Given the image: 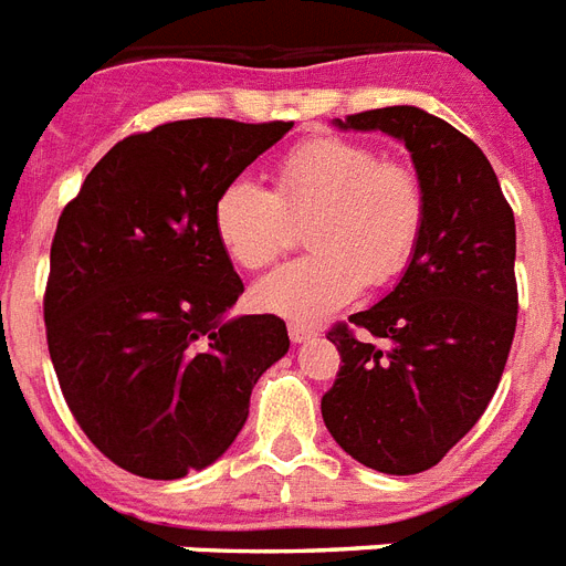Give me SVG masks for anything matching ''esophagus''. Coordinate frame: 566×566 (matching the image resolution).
Segmentation results:
<instances>
[{
    "mask_svg": "<svg viewBox=\"0 0 566 566\" xmlns=\"http://www.w3.org/2000/svg\"><path fill=\"white\" fill-rule=\"evenodd\" d=\"M318 336V329L310 327V324H301V321H289V338L301 345V342H310V338Z\"/></svg>",
    "mask_w": 566,
    "mask_h": 566,
    "instance_id": "esophagus-1",
    "label": "esophagus"
}]
</instances>
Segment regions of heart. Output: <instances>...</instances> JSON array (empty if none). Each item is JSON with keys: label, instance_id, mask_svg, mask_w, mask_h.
Listing matches in <instances>:
<instances>
[{"label": "heart", "instance_id": "obj_1", "mask_svg": "<svg viewBox=\"0 0 566 566\" xmlns=\"http://www.w3.org/2000/svg\"><path fill=\"white\" fill-rule=\"evenodd\" d=\"M312 254L262 277L254 301L295 321H318L361 289L395 283L418 251L427 192L418 171L345 137H312L274 166V189L233 178L212 201V230L230 260L260 271L286 254L306 221Z\"/></svg>", "mask_w": 566, "mask_h": 566}]
</instances>
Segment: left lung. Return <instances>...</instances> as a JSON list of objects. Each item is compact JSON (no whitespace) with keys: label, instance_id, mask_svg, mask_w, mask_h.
I'll return each instance as SVG.
<instances>
[{"label":"left lung","instance_id":"obj_1","mask_svg":"<svg viewBox=\"0 0 566 566\" xmlns=\"http://www.w3.org/2000/svg\"><path fill=\"white\" fill-rule=\"evenodd\" d=\"M338 128L403 139L427 192V224L403 280L327 338L342 365L321 397L329 436L365 468H436L494 397L517 327L514 212L482 148L420 107H379Z\"/></svg>","mask_w":566,"mask_h":566}]
</instances>
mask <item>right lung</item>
Here are the masks:
<instances>
[{
    "label": "right lung",
    "instance_id": "right-lung-1",
    "mask_svg": "<svg viewBox=\"0 0 566 566\" xmlns=\"http://www.w3.org/2000/svg\"><path fill=\"white\" fill-rule=\"evenodd\" d=\"M292 125L180 119L130 134L63 207L43 295L49 356L72 418L128 473L180 479L216 462L289 350L277 315L224 321L245 286L212 201Z\"/></svg>",
    "mask_w": 566,
    "mask_h": 566
}]
</instances>
